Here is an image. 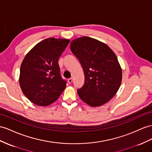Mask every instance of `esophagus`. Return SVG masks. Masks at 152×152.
<instances>
[{
	"label": "esophagus",
	"instance_id": "34e87169",
	"mask_svg": "<svg viewBox=\"0 0 152 152\" xmlns=\"http://www.w3.org/2000/svg\"><path fill=\"white\" fill-rule=\"evenodd\" d=\"M68 82L69 83H71L72 82V78H69V79H68Z\"/></svg>",
	"mask_w": 152,
	"mask_h": 152
}]
</instances>
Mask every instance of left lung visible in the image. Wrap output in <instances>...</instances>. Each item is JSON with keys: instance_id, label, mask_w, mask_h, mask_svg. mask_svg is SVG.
<instances>
[{"instance_id": "8db88e82", "label": "left lung", "mask_w": 152, "mask_h": 152, "mask_svg": "<svg viewBox=\"0 0 152 152\" xmlns=\"http://www.w3.org/2000/svg\"><path fill=\"white\" fill-rule=\"evenodd\" d=\"M71 49L85 74L84 85L77 91L81 99L93 107L107 103L119 90L122 80V70L113 50L87 37L73 40Z\"/></svg>"}]
</instances>
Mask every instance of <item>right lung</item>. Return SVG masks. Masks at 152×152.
<instances>
[{"label": "right lung", "instance_id": "add662e5", "mask_svg": "<svg viewBox=\"0 0 152 152\" xmlns=\"http://www.w3.org/2000/svg\"><path fill=\"white\" fill-rule=\"evenodd\" d=\"M69 42L67 39H45L22 61L19 83L27 98L37 105H49L65 88L67 81L61 77L58 60Z\"/></svg>", "mask_w": 152, "mask_h": 152}]
</instances>
